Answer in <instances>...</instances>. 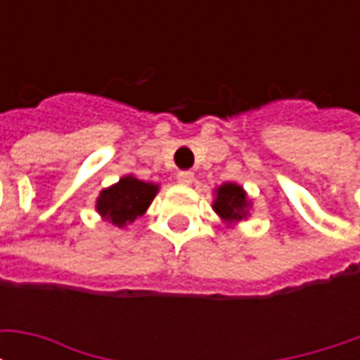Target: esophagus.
Segmentation results:
<instances>
[{"instance_id": "34e87169", "label": "esophagus", "mask_w": 360, "mask_h": 360, "mask_svg": "<svg viewBox=\"0 0 360 360\" xmlns=\"http://www.w3.org/2000/svg\"><path fill=\"white\" fill-rule=\"evenodd\" d=\"M177 181L181 185H191L195 181V173L193 172H179L177 173Z\"/></svg>"}]
</instances>
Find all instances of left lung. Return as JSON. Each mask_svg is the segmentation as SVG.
<instances>
[{"label": "left lung", "instance_id": "obj_1", "mask_svg": "<svg viewBox=\"0 0 360 360\" xmlns=\"http://www.w3.org/2000/svg\"><path fill=\"white\" fill-rule=\"evenodd\" d=\"M212 208L218 214L224 224L229 227L237 226L239 221L250 216L252 200L247 195V191L237 183H224L214 188V200Z\"/></svg>", "mask_w": 360, "mask_h": 360}]
</instances>
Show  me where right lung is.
Masks as SVG:
<instances>
[{"instance_id":"right-lung-1","label":"right lung","mask_w":360,"mask_h":360,"mask_svg":"<svg viewBox=\"0 0 360 360\" xmlns=\"http://www.w3.org/2000/svg\"><path fill=\"white\" fill-rule=\"evenodd\" d=\"M158 191L160 185L136 179L133 173H129L100 191L96 198V212L111 226L125 227L148 210Z\"/></svg>"}]
</instances>
